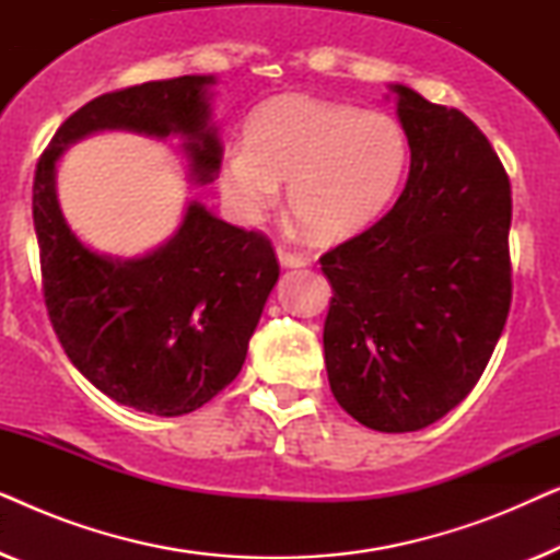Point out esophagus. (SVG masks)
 <instances>
[{
	"mask_svg": "<svg viewBox=\"0 0 560 560\" xmlns=\"http://www.w3.org/2000/svg\"><path fill=\"white\" fill-rule=\"evenodd\" d=\"M278 259L280 265L285 267V270H295V267H305V257L303 255H295V252H290L285 247H278Z\"/></svg>",
	"mask_w": 560,
	"mask_h": 560,
	"instance_id": "34e87169",
	"label": "esophagus"
}]
</instances>
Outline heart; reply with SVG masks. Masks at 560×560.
<instances>
[{"label": "heart", "instance_id": "b5f03b06", "mask_svg": "<svg viewBox=\"0 0 560 560\" xmlns=\"http://www.w3.org/2000/svg\"><path fill=\"white\" fill-rule=\"evenodd\" d=\"M410 163L397 119L313 96H278L252 114L221 165V194L242 219L278 201L318 242L349 240L395 201Z\"/></svg>", "mask_w": 560, "mask_h": 560}]
</instances>
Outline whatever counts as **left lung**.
<instances>
[{
    "label": "left lung",
    "instance_id": "left-lung-1",
    "mask_svg": "<svg viewBox=\"0 0 560 560\" xmlns=\"http://www.w3.org/2000/svg\"><path fill=\"white\" fill-rule=\"evenodd\" d=\"M410 173L377 224L320 257L331 393L359 423L408 433L456 408L510 313L508 173L458 109L389 83Z\"/></svg>",
    "mask_w": 560,
    "mask_h": 560
}]
</instances>
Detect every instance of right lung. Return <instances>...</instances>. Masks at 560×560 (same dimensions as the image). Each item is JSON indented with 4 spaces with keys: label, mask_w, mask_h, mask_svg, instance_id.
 Returning <instances> with one entry per match:
<instances>
[{
    "label": "right lung",
    "mask_w": 560,
    "mask_h": 560,
    "mask_svg": "<svg viewBox=\"0 0 560 560\" xmlns=\"http://www.w3.org/2000/svg\"><path fill=\"white\" fill-rule=\"evenodd\" d=\"M217 75H180L112 91L71 114L43 152L33 186L43 295L68 359L106 397L160 418L194 412L240 374L278 282L270 242L188 201L175 232L140 257L102 255L60 211L56 173L98 132L178 137L198 186L219 178L211 121Z\"/></svg>",
    "instance_id": "obj_1"
}]
</instances>
